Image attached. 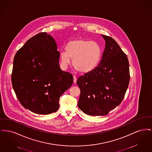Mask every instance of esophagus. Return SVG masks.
Segmentation results:
<instances>
[{"mask_svg": "<svg viewBox=\"0 0 152 152\" xmlns=\"http://www.w3.org/2000/svg\"><path fill=\"white\" fill-rule=\"evenodd\" d=\"M77 81V78L75 76H73V83H76Z\"/></svg>", "mask_w": 152, "mask_h": 152, "instance_id": "obj_1", "label": "esophagus"}]
</instances>
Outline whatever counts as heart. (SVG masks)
<instances>
[{"instance_id":"b5f03b06","label":"heart","mask_w":152,"mask_h":152,"mask_svg":"<svg viewBox=\"0 0 152 152\" xmlns=\"http://www.w3.org/2000/svg\"><path fill=\"white\" fill-rule=\"evenodd\" d=\"M66 52L60 55L63 64L67 66L71 63L78 72L86 73L92 72L97 66L101 58V50L96 42L79 39L69 42Z\"/></svg>"}]
</instances>
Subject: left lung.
Segmentation results:
<instances>
[{
    "label": "left lung",
    "instance_id": "1",
    "mask_svg": "<svg viewBox=\"0 0 152 152\" xmlns=\"http://www.w3.org/2000/svg\"><path fill=\"white\" fill-rule=\"evenodd\" d=\"M102 36L106 44L99 65L77 80L81 91L78 107L91 116H105L119 105L130 80L126 55L112 37Z\"/></svg>",
    "mask_w": 152,
    "mask_h": 152
}]
</instances>
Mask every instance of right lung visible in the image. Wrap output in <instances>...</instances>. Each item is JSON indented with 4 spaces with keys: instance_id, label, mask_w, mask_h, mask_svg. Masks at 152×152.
Segmentation results:
<instances>
[{
    "instance_id": "add662e5",
    "label": "right lung",
    "mask_w": 152,
    "mask_h": 152,
    "mask_svg": "<svg viewBox=\"0 0 152 152\" xmlns=\"http://www.w3.org/2000/svg\"><path fill=\"white\" fill-rule=\"evenodd\" d=\"M59 56L55 40L46 32L30 38L16 52L11 81L24 108L40 115L58 110L60 96L73 80L71 73L60 69Z\"/></svg>"
}]
</instances>
